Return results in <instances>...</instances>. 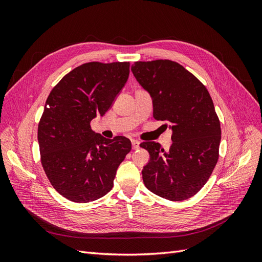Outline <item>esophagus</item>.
<instances>
[{
    "label": "esophagus",
    "mask_w": 262,
    "mask_h": 262,
    "mask_svg": "<svg viewBox=\"0 0 262 262\" xmlns=\"http://www.w3.org/2000/svg\"><path fill=\"white\" fill-rule=\"evenodd\" d=\"M131 143H132V148L133 149H137V148L140 147V141H138V140H132Z\"/></svg>",
    "instance_id": "esophagus-1"
}]
</instances>
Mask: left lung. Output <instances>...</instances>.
<instances>
[{"mask_svg": "<svg viewBox=\"0 0 262 262\" xmlns=\"http://www.w3.org/2000/svg\"><path fill=\"white\" fill-rule=\"evenodd\" d=\"M131 71L152 98L153 117L172 132L168 150L156 142L140 144L149 153L142 170L144 185L164 199H189L205 185L219 160L221 126L210 94L170 60L139 61Z\"/></svg>", "mask_w": 262, "mask_h": 262, "instance_id": "8db88e82", "label": "left lung"}]
</instances>
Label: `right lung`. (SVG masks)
I'll return each instance as SVG.
<instances>
[{
	"label": "right lung",
	"instance_id": "obj_1",
	"mask_svg": "<svg viewBox=\"0 0 262 262\" xmlns=\"http://www.w3.org/2000/svg\"><path fill=\"white\" fill-rule=\"evenodd\" d=\"M129 67V62L85 63L47 98L38 125L41 164L53 188L68 200L87 203L108 193L131 150L129 139H106L90 125L113 106L128 81Z\"/></svg>",
	"mask_w": 262,
	"mask_h": 262
}]
</instances>
